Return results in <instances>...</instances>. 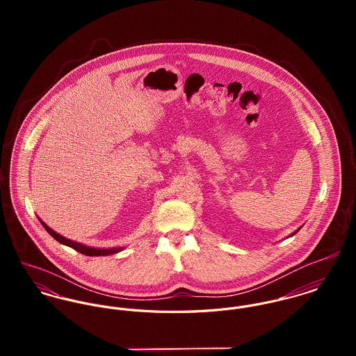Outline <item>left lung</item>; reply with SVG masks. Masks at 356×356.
Listing matches in <instances>:
<instances>
[{
	"label": "left lung",
	"mask_w": 356,
	"mask_h": 356,
	"mask_svg": "<svg viewBox=\"0 0 356 356\" xmlns=\"http://www.w3.org/2000/svg\"><path fill=\"white\" fill-rule=\"evenodd\" d=\"M293 234H295V233H293ZM293 234H292V236H293Z\"/></svg>",
	"instance_id": "1"
}]
</instances>
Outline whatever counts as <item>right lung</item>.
<instances>
[{
  "mask_svg": "<svg viewBox=\"0 0 356 356\" xmlns=\"http://www.w3.org/2000/svg\"><path fill=\"white\" fill-rule=\"evenodd\" d=\"M40 220H41V219H40ZM41 223H42V226L45 227V230L51 234L54 240H57V241H58L60 244H63V245H67V247H70V248L78 251L79 254H86V256H106V254H116V252H119V251L123 250V248H106V250H102V248L86 247V245H83V244H81V243H75V241H72V240H68V238L60 236L58 233H56L54 230H51L49 226H47L45 222L41 220Z\"/></svg>",
  "mask_w": 356,
  "mask_h": 356,
  "instance_id": "right-lung-1",
  "label": "right lung"
}]
</instances>
